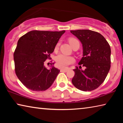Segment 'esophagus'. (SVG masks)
I'll return each instance as SVG.
<instances>
[{
    "label": "esophagus",
    "instance_id": "esophagus-1",
    "mask_svg": "<svg viewBox=\"0 0 123 123\" xmlns=\"http://www.w3.org/2000/svg\"><path fill=\"white\" fill-rule=\"evenodd\" d=\"M68 70V69H61L60 70V71L61 72H67Z\"/></svg>",
    "mask_w": 123,
    "mask_h": 123
}]
</instances>
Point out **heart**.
<instances>
[{
	"mask_svg": "<svg viewBox=\"0 0 123 123\" xmlns=\"http://www.w3.org/2000/svg\"><path fill=\"white\" fill-rule=\"evenodd\" d=\"M75 38H71L69 39V42L70 44L72 45L73 42L74 40H75ZM60 43H58L56 45L55 48V50H57L59 48ZM55 61L56 62V65L59 68H66L68 66L70 65L72 63H73L75 62V59L73 57L71 56H68L64 55V54H59L55 58Z\"/></svg>",
	"mask_w": 123,
	"mask_h": 123,
	"instance_id": "heart-1",
	"label": "heart"
}]
</instances>
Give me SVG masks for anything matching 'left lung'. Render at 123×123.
<instances>
[{
    "label": "left lung",
    "instance_id": "left-lung-1",
    "mask_svg": "<svg viewBox=\"0 0 123 123\" xmlns=\"http://www.w3.org/2000/svg\"><path fill=\"white\" fill-rule=\"evenodd\" d=\"M82 44L83 57L79 68L73 69L75 75L72 82L76 88L91 91L102 84L111 67V48L104 37L89 30H71ZM81 65L85 67L81 70Z\"/></svg>",
    "mask_w": 123,
    "mask_h": 123
}]
</instances>
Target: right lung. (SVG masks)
<instances>
[{
	"label": "right lung",
	"mask_w": 123,
	"mask_h": 123,
	"mask_svg": "<svg viewBox=\"0 0 123 123\" xmlns=\"http://www.w3.org/2000/svg\"><path fill=\"white\" fill-rule=\"evenodd\" d=\"M65 31L33 30L19 39L13 54L16 75L27 88L43 91L53 84L60 70L45 68V60L50 59L56 45ZM54 63H53V64Z\"/></svg>",
	"instance_id": "obj_1"
}]
</instances>
